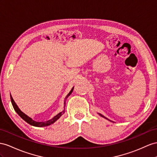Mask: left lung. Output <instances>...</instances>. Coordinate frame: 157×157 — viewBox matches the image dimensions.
<instances>
[{"label": "left lung", "mask_w": 157, "mask_h": 157, "mask_svg": "<svg viewBox=\"0 0 157 157\" xmlns=\"http://www.w3.org/2000/svg\"><path fill=\"white\" fill-rule=\"evenodd\" d=\"M99 115H100V116H101V117H104V118H105V119H107V118H106V117H104V116H103V115H101V114H100V113H99ZM108 120H109V119H108ZM109 121H110V120H109Z\"/></svg>", "instance_id": "obj_1"}]
</instances>
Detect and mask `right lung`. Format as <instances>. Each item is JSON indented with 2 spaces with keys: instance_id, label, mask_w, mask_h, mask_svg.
Here are the masks:
<instances>
[{
  "instance_id": "1",
  "label": "right lung",
  "mask_w": 157,
  "mask_h": 157,
  "mask_svg": "<svg viewBox=\"0 0 157 157\" xmlns=\"http://www.w3.org/2000/svg\"><path fill=\"white\" fill-rule=\"evenodd\" d=\"M74 90V87L72 88V89L71 90V91H70V93L68 94L66 97L65 98V99H64V109L62 111L60 112V113H59L58 115H56V116H54V117L48 120V121H44V122H38V121H35L33 120V119L30 118V117H29V116L26 115L25 113H24L22 111H21V109H19L18 107L17 106V104H16V103L14 102V99H13V98H12V96L10 95V99H11V102H12V104H13V106L14 107V109L15 110V111L17 112V113L18 114V115L21 117L22 119H24L26 123H28L29 124H31V125L33 126H34V127H46V126H48V125H50V124H53L54 122H56V121H57L61 116L65 113V106H66V99L67 98L69 97V96L71 94L72 91H73Z\"/></svg>"
}]
</instances>
